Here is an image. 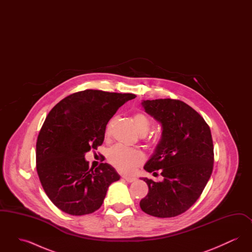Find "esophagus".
<instances>
[{
  "instance_id": "esophagus-1",
  "label": "esophagus",
  "mask_w": 252,
  "mask_h": 252,
  "mask_svg": "<svg viewBox=\"0 0 252 252\" xmlns=\"http://www.w3.org/2000/svg\"><path fill=\"white\" fill-rule=\"evenodd\" d=\"M123 179L125 180H126L127 182H133V181H135V180H137V179L134 178V177H127V176H123Z\"/></svg>"
}]
</instances>
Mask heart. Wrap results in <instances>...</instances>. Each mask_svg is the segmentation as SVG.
<instances>
[{
	"label": "heart",
	"mask_w": 252,
	"mask_h": 252,
	"mask_svg": "<svg viewBox=\"0 0 252 252\" xmlns=\"http://www.w3.org/2000/svg\"><path fill=\"white\" fill-rule=\"evenodd\" d=\"M133 124L139 132V134H146L149 129V121L147 117L141 113L137 112L132 116ZM113 120L108 123L106 133L110 130ZM108 159L109 163L124 173H131L136 166L141 164L144 161V154L139 150L127 149L120 145H116L109 149L108 152Z\"/></svg>",
	"instance_id": "obj_1"
}]
</instances>
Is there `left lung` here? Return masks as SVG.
Here are the masks:
<instances>
[{
  "mask_svg": "<svg viewBox=\"0 0 252 252\" xmlns=\"http://www.w3.org/2000/svg\"><path fill=\"white\" fill-rule=\"evenodd\" d=\"M144 111L161 126V138L144 170H160L163 180L141 178L148 193L140 202L145 214L160 218L186 212L203 192L214 164V144L209 126L180 100H144Z\"/></svg>",
  "mask_w": 252,
  "mask_h": 252,
  "instance_id": "left-lung-1",
  "label": "left lung"
}]
</instances>
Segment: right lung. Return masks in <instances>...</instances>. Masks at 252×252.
I'll use <instances>...</instances> for the list:
<instances>
[{
    "label": "right lung",
    "instance_id": "1",
    "mask_svg": "<svg viewBox=\"0 0 252 252\" xmlns=\"http://www.w3.org/2000/svg\"><path fill=\"white\" fill-rule=\"evenodd\" d=\"M135 97L86 90L65 97L49 112L36 141V171L44 192L62 212H95L108 186L120 180L108 163L89 169L85 154L103 144L108 121Z\"/></svg>",
    "mask_w": 252,
    "mask_h": 252
}]
</instances>
